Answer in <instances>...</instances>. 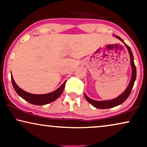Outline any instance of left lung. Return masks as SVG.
Here are the masks:
<instances>
[{"mask_svg":"<svg viewBox=\"0 0 147 147\" xmlns=\"http://www.w3.org/2000/svg\"><path fill=\"white\" fill-rule=\"evenodd\" d=\"M112 36L116 38V39H119L120 41H121L122 42V43H124V45H125V47L128 50V53H129L130 59V67H131V69H132L131 78H130V82L129 84H128L127 87H126V90H124V91L122 92L120 95L117 96V97L115 98H114V99L108 100H95L89 98L85 93H84L85 98L87 100V101L88 102H90V103L91 104L92 106H94V107L96 108H99V109H106V108H113L123 103V102L127 99L128 96H129L132 88H133L134 82H135L136 78V69L134 63V57H133V54H132L131 49H130V48L128 47L125 43H124L123 40H122L120 37H118V36L115 35H112Z\"/></svg>","mask_w":147,"mask_h":147,"instance_id":"8db88e82","label":"left lung"}]
</instances>
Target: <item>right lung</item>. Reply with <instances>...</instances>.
<instances>
[{
	"instance_id": "add662e5",
	"label": "right lung",
	"mask_w": 147,
	"mask_h": 147,
	"mask_svg": "<svg viewBox=\"0 0 147 147\" xmlns=\"http://www.w3.org/2000/svg\"><path fill=\"white\" fill-rule=\"evenodd\" d=\"M11 80L15 92H17L18 95L24 99L26 101H27L29 103L34 105L38 106H43L51 102L55 101L56 99L61 96V94L63 92L64 88H65V83L67 81H65L63 84H61V86H59L57 90L55 91L50 92V93L44 94H33L29 93V92H25V90H22L21 88H19L17 86V84L15 83V80L13 79V76L11 74Z\"/></svg>"
}]
</instances>
